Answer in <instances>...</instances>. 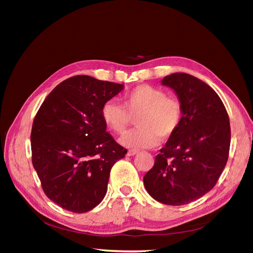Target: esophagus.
<instances>
[{"label": "esophagus", "instance_id": "1", "mask_svg": "<svg viewBox=\"0 0 253 253\" xmlns=\"http://www.w3.org/2000/svg\"><path fill=\"white\" fill-rule=\"evenodd\" d=\"M137 153H138V151H136V150H128L127 153H126V155H127V156H134V155L137 154Z\"/></svg>", "mask_w": 253, "mask_h": 253}]
</instances>
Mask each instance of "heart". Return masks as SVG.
<instances>
[{
  "label": "heart",
  "instance_id": "obj_1",
  "mask_svg": "<svg viewBox=\"0 0 253 253\" xmlns=\"http://www.w3.org/2000/svg\"><path fill=\"white\" fill-rule=\"evenodd\" d=\"M124 105L108 100L101 109L105 126L116 134L126 132L131 116L138 115L137 128L121 137L120 143L126 148L151 149L159 144L162 138L171 137L181 122L182 108L179 100L167 97L163 89L151 85L136 86L125 94Z\"/></svg>",
  "mask_w": 253,
  "mask_h": 253
}]
</instances>
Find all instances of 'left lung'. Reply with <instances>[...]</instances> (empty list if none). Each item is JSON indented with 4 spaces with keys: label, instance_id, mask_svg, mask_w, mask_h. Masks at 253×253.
Wrapping results in <instances>:
<instances>
[{
    "label": "left lung",
    "instance_id": "obj_1",
    "mask_svg": "<svg viewBox=\"0 0 253 253\" xmlns=\"http://www.w3.org/2000/svg\"><path fill=\"white\" fill-rule=\"evenodd\" d=\"M182 108L181 122L144 175L148 193L159 203L186 205L215 186L230 149V122L224 103L208 84L174 73L162 80Z\"/></svg>",
    "mask_w": 253,
    "mask_h": 253
}]
</instances>
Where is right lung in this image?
Wrapping results in <instances>:
<instances>
[{
    "mask_svg": "<svg viewBox=\"0 0 253 253\" xmlns=\"http://www.w3.org/2000/svg\"><path fill=\"white\" fill-rule=\"evenodd\" d=\"M124 84L75 76L53 88L32 128L33 166L43 191L61 208L91 210L108 190L110 172L126 150L106 132L102 105Z\"/></svg>",
    "mask_w": 253,
    "mask_h": 253,
    "instance_id": "right-lung-1",
    "label": "right lung"
}]
</instances>
